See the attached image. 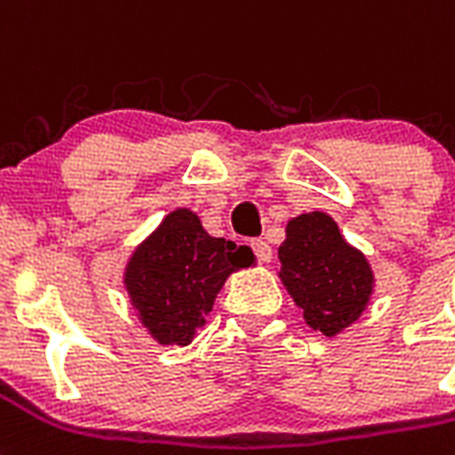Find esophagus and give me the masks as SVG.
Masks as SVG:
<instances>
[{"mask_svg":"<svg viewBox=\"0 0 455 455\" xmlns=\"http://www.w3.org/2000/svg\"><path fill=\"white\" fill-rule=\"evenodd\" d=\"M251 249L260 263H270V259H273V249H270V244H267L266 239H251Z\"/></svg>","mask_w":455,"mask_h":455,"instance_id":"34e87169","label":"esophagus"}]
</instances>
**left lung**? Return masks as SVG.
<instances>
[{
	"instance_id": "8db88e82",
	"label": "left lung",
	"mask_w": 455,
	"mask_h": 455,
	"mask_svg": "<svg viewBox=\"0 0 455 455\" xmlns=\"http://www.w3.org/2000/svg\"><path fill=\"white\" fill-rule=\"evenodd\" d=\"M277 256L280 280L313 330L334 337L361 318L372 294V270L327 213L313 211L290 220Z\"/></svg>"
}]
</instances>
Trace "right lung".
<instances>
[{
  "label": "right lung",
  "mask_w": 455,
  "mask_h": 455,
  "mask_svg": "<svg viewBox=\"0 0 455 455\" xmlns=\"http://www.w3.org/2000/svg\"><path fill=\"white\" fill-rule=\"evenodd\" d=\"M249 263V246L211 237L192 211L178 209L137 246L125 267V287L151 337L185 347L206 323L228 275Z\"/></svg>",
  "instance_id": "obj_1"
}]
</instances>
